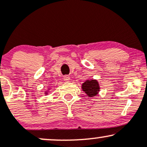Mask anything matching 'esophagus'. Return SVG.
Instances as JSON below:
<instances>
[{"instance_id": "esophagus-1", "label": "esophagus", "mask_w": 147, "mask_h": 147, "mask_svg": "<svg viewBox=\"0 0 147 147\" xmlns=\"http://www.w3.org/2000/svg\"><path fill=\"white\" fill-rule=\"evenodd\" d=\"M63 80L65 81V82H69V81H70V77H69V76H64Z\"/></svg>"}]
</instances>
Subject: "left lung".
Masks as SVG:
<instances>
[{
	"instance_id": "obj_1",
	"label": "left lung",
	"mask_w": 147,
	"mask_h": 147,
	"mask_svg": "<svg viewBox=\"0 0 147 147\" xmlns=\"http://www.w3.org/2000/svg\"><path fill=\"white\" fill-rule=\"evenodd\" d=\"M82 90L86 93L88 97H92L97 95L99 91V83L97 80L92 79V80H86L82 84Z\"/></svg>"
}]
</instances>
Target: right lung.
Segmentation results:
<instances>
[{
	"mask_svg": "<svg viewBox=\"0 0 147 147\" xmlns=\"http://www.w3.org/2000/svg\"><path fill=\"white\" fill-rule=\"evenodd\" d=\"M46 94H47V93H46Z\"/></svg>",
	"mask_w": 147,
	"mask_h": 147,
	"instance_id": "1",
	"label": "right lung"
}]
</instances>
